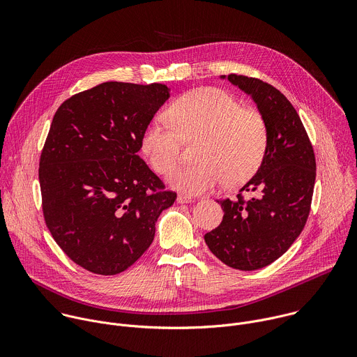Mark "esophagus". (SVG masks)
Masks as SVG:
<instances>
[{
  "mask_svg": "<svg viewBox=\"0 0 357 357\" xmlns=\"http://www.w3.org/2000/svg\"><path fill=\"white\" fill-rule=\"evenodd\" d=\"M176 200H178V203H193V202H195L190 196L183 195V193H179L178 197H176Z\"/></svg>",
  "mask_w": 357,
  "mask_h": 357,
  "instance_id": "34e87169",
  "label": "esophagus"
}]
</instances>
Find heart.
<instances>
[{
    "label": "heart",
    "mask_w": 357,
    "mask_h": 357,
    "mask_svg": "<svg viewBox=\"0 0 357 357\" xmlns=\"http://www.w3.org/2000/svg\"><path fill=\"white\" fill-rule=\"evenodd\" d=\"M181 138L197 142L195 164L176 168L169 185L186 195H202L222 181L234 188L260 169L268 148L266 119L257 110L241 107L230 93L203 87L189 91L152 119L142 131L141 149L158 174H169L181 155Z\"/></svg>",
    "instance_id": "heart-1"
}]
</instances>
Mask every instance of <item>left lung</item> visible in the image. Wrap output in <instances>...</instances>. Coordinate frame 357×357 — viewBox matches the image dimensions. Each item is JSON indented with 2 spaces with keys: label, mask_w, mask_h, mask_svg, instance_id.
Masks as SVG:
<instances>
[{
  "label": "left lung",
  "mask_w": 357,
  "mask_h": 357,
  "mask_svg": "<svg viewBox=\"0 0 357 357\" xmlns=\"http://www.w3.org/2000/svg\"><path fill=\"white\" fill-rule=\"evenodd\" d=\"M227 80L257 105L267 123L268 148L260 169L237 197L218 200L223 220L205 234V241L226 266L252 271L281 257L301 234L311 211L317 162L296 110L280 90L241 75H229ZM243 191L253 196L244 201Z\"/></svg>",
  "instance_id": "left-lung-1"
}]
</instances>
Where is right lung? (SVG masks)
I'll return each instance as SVG.
<instances>
[{"mask_svg":"<svg viewBox=\"0 0 357 357\" xmlns=\"http://www.w3.org/2000/svg\"><path fill=\"white\" fill-rule=\"evenodd\" d=\"M168 98L161 83L106 82L54 116L39 161L43 218L66 256L90 273L131 267L174 205L176 193L138 157L144 128Z\"/></svg>","mask_w":357,"mask_h":357,"instance_id":"1","label":"right lung"}]
</instances>
